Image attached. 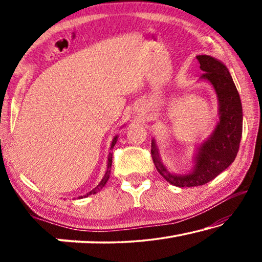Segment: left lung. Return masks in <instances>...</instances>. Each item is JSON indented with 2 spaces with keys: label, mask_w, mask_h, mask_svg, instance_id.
I'll return each instance as SVG.
<instances>
[{
  "label": "left lung",
  "mask_w": 262,
  "mask_h": 262,
  "mask_svg": "<svg viewBox=\"0 0 262 262\" xmlns=\"http://www.w3.org/2000/svg\"><path fill=\"white\" fill-rule=\"evenodd\" d=\"M196 59L203 72L201 79L209 82L216 91L220 121L207 141L198 148L195 165L188 174H173L168 172L159 158L156 142L151 141L155 166L167 183L177 187H194L215 179L233 163L242 140V101L228 68L209 55H198Z\"/></svg>",
  "instance_id": "8db88e82"
}]
</instances>
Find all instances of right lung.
<instances>
[{"instance_id":"1","label":"right lung","mask_w":262,"mask_h":262,"mask_svg":"<svg viewBox=\"0 0 262 262\" xmlns=\"http://www.w3.org/2000/svg\"><path fill=\"white\" fill-rule=\"evenodd\" d=\"M117 141H118V136H114V139H113V141H112V144H111V149H113V147L115 145V143H117ZM111 167H112V152H110V154H108V159H107V170H106V172H105L104 178L101 179V181H100V183L98 184V186H97L96 188L92 189L91 192L86 193V195H83V196H78V199L86 198V196H89V195H91V194H96L97 192H99V190L104 187L105 184L107 183V180H108V178H110V174H111Z\"/></svg>"}]
</instances>
